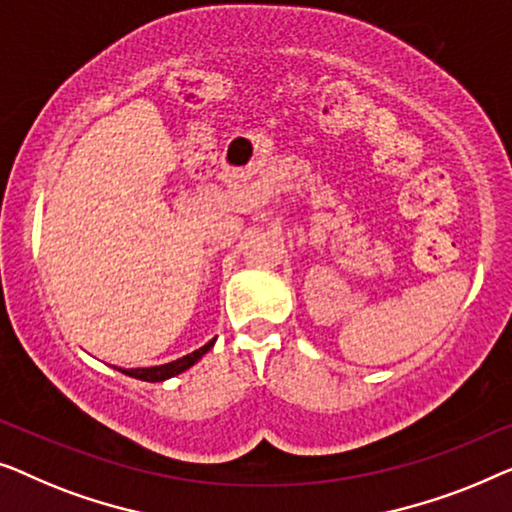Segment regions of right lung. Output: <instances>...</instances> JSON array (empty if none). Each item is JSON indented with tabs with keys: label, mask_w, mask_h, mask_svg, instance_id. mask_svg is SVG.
<instances>
[{
	"label": "right lung",
	"mask_w": 512,
	"mask_h": 512,
	"mask_svg": "<svg viewBox=\"0 0 512 512\" xmlns=\"http://www.w3.org/2000/svg\"><path fill=\"white\" fill-rule=\"evenodd\" d=\"M213 343H215V338H213V341H208L206 345H201L199 350H194V352H190V355H185L181 359H174V362H169V364L148 366V369H120V371L125 373V376H129V378L146 380V383H162V380L174 378V376H178V373H183V371L190 369V366L197 364L199 359L204 357L206 352L213 348Z\"/></svg>",
	"instance_id": "1"
}]
</instances>
